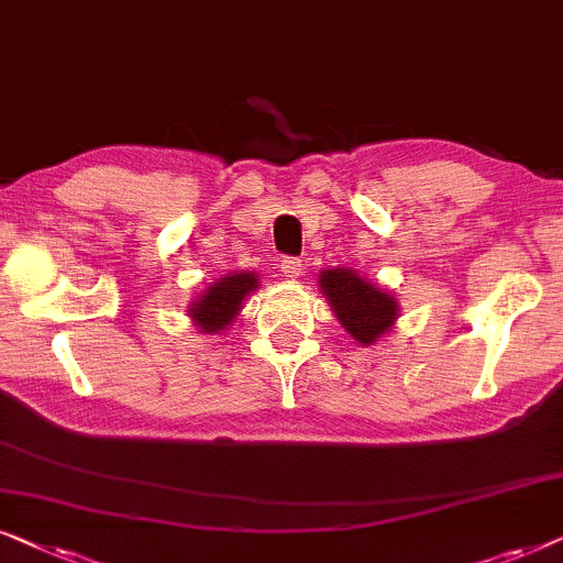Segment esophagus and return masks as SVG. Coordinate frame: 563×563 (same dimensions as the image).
<instances>
[{
	"label": "esophagus",
	"mask_w": 563,
	"mask_h": 563,
	"mask_svg": "<svg viewBox=\"0 0 563 563\" xmlns=\"http://www.w3.org/2000/svg\"><path fill=\"white\" fill-rule=\"evenodd\" d=\"M280 273L288 277V280H296V277L303 275V265L298 257H283L280 260Z\"/></svg>",
	"instance_id": "obj_1"
}]
</instances>
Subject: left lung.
Masks as SVG:
<instances>
[{
  "label": "left lung",
  "mask_w": 563,
  "mask_h": 563,
  "mask_svg": "<svg viewBox=\"0 0 563 563\" xmlns=\"http://www.w3.org/2000/svg\"><path fill=\"white\" fill-rule=\"evenodd\" d=\"M319 286L344 332L360 344H373L399 319L396 298L388 290L360 277L355 269H321Z\"/></svg>",
  "instance_id": "left-lung-1"
}]
</instances>
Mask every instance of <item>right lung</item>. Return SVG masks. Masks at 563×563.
Wrapping results in <instances>:
<instances>
[{"mask_svg": "<svg viewBox=\"0 0 563 563\" xmlns=\"http://www.w3.org/2000/svg\"><path fill=\"white\" fill-rule=\"evenodd\" d=\"M257 273H229L227 277H219L203 296L195 298L187 317L206 334H221V329H227L242 311L244 298L257 288Z\"/></svg>", "mask_w": 563, "mask_h": 563, "instance_id": "add662e5", "label": "right lung"}]
</instances>
